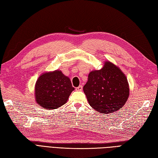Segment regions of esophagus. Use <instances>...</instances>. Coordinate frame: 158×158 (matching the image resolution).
<instances>
[{"label": "esophagus", "instance_id": "obj_1", "mask_svg": "<svg viewBox=\"0 0 158 158\" xmlns=\"http://www.w3.org/2000/svg\"><path fill=\"white\" fill-rule=\"evenodd\" d=\"M76 91H82V89H83V87L81 86V85H79V87H76Z\"/></svg>", "mask_w": 158, "mask_h": 158}]
</instances>
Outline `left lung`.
<instances>
[{
  "instance_id": "left-lung-1",
  "label": "left lung",
  "mask_w": 158,
  "mask_h": 158,
  "mask_svg": "<svg viewBox=\"0 0 158 158\" xmlns=\"http://www.w3.org/2000/svg\"><path fill=\"white\" fill-rule=\"evenodd\" d=\"M83 91L93 109L108 114L124 106L129 95V86L119 67L106 60L102 69L89 73Z\"/></svg>"
}]
</instances>
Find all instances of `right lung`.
Returning <instances> with one entry per match:
<instances>
[{
    "mask_svg": "<svg viewBox=\"0 0 158 158\" xmlns=\"http://www.w3.org/2000/svg\"><path fill=\"white\" fill-rule=\"evenodd\" d=\"M74 89L69 77L61 71L44 72L35 83V101L45 110H55L67 103Z\"/></svg>",
    "mask_w": 158,
    "mask_h": 158,
    "instance_id": "add662e5",
    "label": "right lung"
}]
</instances>
